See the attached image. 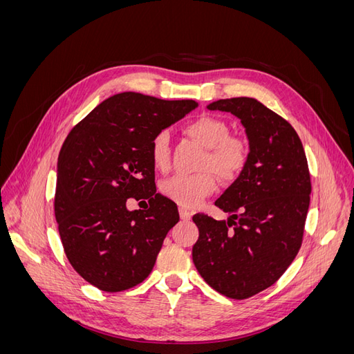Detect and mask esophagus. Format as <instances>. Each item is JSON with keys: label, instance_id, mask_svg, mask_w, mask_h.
Returning a JSON list of instances; mask_svg holds the SVG:
<instances>
[{"label": "esophagus", "instance_id": "1", "mask_svg": "<svg viewBox=\"0 0 354 354\" xmlns=\"http://www.w3.org/2000/svg\"><path fill=\"white\" fill-rule=\"evenodd\" d=\"M178 212H180L181 220H190V217H192V211L190 209H187L185 207H180Z\"/></svg>", "mask_w": 354, "mask_h": 354}]
</instances>
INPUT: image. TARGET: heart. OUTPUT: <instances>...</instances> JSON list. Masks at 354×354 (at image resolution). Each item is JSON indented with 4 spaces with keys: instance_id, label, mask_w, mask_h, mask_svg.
I'll use <instances>...</instances> for the list:
<instances>
[{
    "instance_id": "obj_1",
    "label": "heart",
    "mask_w": 354,
    "mask_h": 354,
    "mask_svg": "<svg viewBox=\"0 0 354 354\" xmlns=\"http://www.w3.org/2000/svg\"><path fill=\"white\" fill-rule=\"evenodd\" d=\"M183 131L207 147L201 162V169L203 171L192 176L178 174L167 178L160 185V192L178 205L192 208L216 192V173L223 180H230L241 173L248 158V147L243 138L227 134V124L216 116L195 118L185 125ZM151 158L156 169L167 171L169 168L168 134L165 131L153 136Z\"/></svg>"
}]
</instances>
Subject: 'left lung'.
Here are the masks:
<instances>
[{
	"label": "left lung",
	"mask_w": 354,
	"mask_h": 354,
	"mask_svg": "<svg viewBox=\"0 0 354 354\" xmlns=\"http://www.w3.org/2000/svg\"><path fill=\"white\" fill-rule=\"evenodd\" d=\"M207 108L239 118L250 153L216 201L229 218L194 216L199 238L192 259L211 288L243 299L279 279L301 246L312 194L307 158L292 125L259 100L221 99Z\"/></svg>",
	"instance_id": "obj_1"
}]
</instances>
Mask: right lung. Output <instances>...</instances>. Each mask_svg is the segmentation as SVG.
<instances>
[{
    "mask_svg": "<svg viewBox=\"0 0 354 354\" xmlns=\"http://www.w3.org/2000/svg\"><path fill=\"white\" fill-rule=\"evenodd\" d=\"M198 108L125 91L103 100L72 128L57 159L55 214L69 263L88 283L120 292L143 282L169 229L176 203L156 194L151 142ZM128 197L149 199L130 212Z\"/></svg>",
    "mask_w": 354,
    "mask_h": 354,
    "instance_id": "add662e5",
    "label": "right lung"
}]
</instances>
